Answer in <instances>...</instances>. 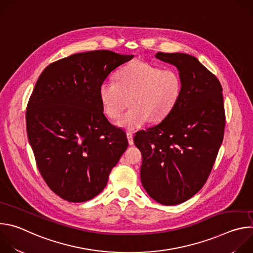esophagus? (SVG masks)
<instances>
[{
  "instance_id": "obj_1",
  "label": "esophagus",
  "mask_w": 253,
  "mask_h": 253,
  "mask_svg": "<svg viewBox=\"0 0 253 253\" xmlns=\"http://www.w3.org/2000/svg\"><path fill=\"white\" fill-rule=\"evenodd\" d=\"M126 135H127V139H128L129 145H133V144H134V141H133V135H132L130 132H128Z\"/></svg>"
}]
</instances>
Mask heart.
Wrapping results in <instances>:
<instances>
[{
  "mask_svg": "<svg viewBox=\"0 0 253 253\" xmlns=\"http://www.w3.org/2000/svg\"><path fill=\"white\" fill-rule=\"evenodd\" d=\"M182 92V80L172 69H161L145 61H133L116 73V82L105 80L99 86L103 112L117 119L129 101V110L117 125L130 132L137 131L148 120H163L176 106Z\"/></svg>",
  "mask_w": 253,
  "mask_h": 253,
  "instance_id": "b5f03b06",
  "label": "heart"
}]
</instances>
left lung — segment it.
Returning <instances> with one entry per match:
<instances>
[{"label": "left lung", "mask_w": 253, "mask_h": 253, "mask_svg": "<svg viewBox=\"0 0 253 253\" xmlns=\"http://www.w3.org/2000/svg\"><path fill=\"white\" fill-rule=\"evenodd\" d=\"M177 68L182 92L174 109L156 126L139 131L141 182L163 205L180 204L204 185L223 140L225 114L220 82L195 57L158 52Z\"/></svg>", "instance_id": "obj_1"}]
</instances>
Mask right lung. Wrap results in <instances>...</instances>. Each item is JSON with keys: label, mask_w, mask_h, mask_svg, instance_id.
<instances>
[{"label": "right lung", "mask_w": 253, "mask_h": 253, "mask_svg": "<svg viewBox=\"0 0 253 253\" xmlns=\"http://www.w3.org/2000/svg\"><path fill=\"white\" fill-rule=\"evenodd\" d=\"M133 55L108 50L71 55L50 64L30 97V145L47 185L69 202L94 198L128 147L126 133L103 113L99 86Z\"/></svg>", "instance_id": "add662e5"}]
</instances>
